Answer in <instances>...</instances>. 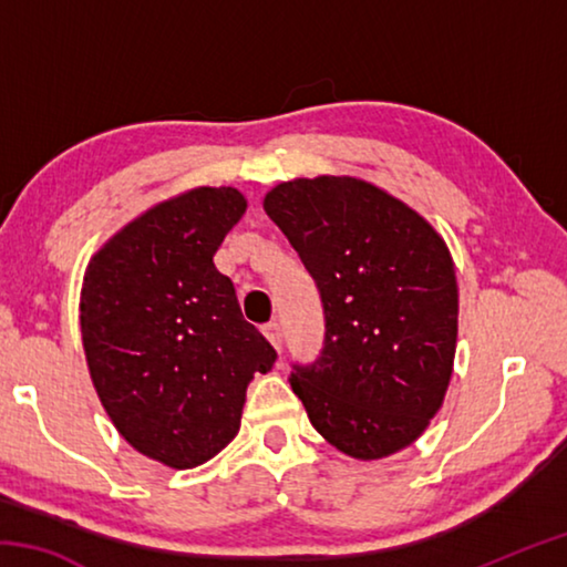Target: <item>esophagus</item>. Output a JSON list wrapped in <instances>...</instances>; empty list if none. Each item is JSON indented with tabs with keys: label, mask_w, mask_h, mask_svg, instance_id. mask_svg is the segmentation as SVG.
I'll use <instances>...</instances> for the list:
<instances>
[{
	"label": "esophagus",
	"mask_w": 567,
	"mask_h": 567,
	"mask_svg": "<svg viewBox=\"0 0 567 567\" xmlns=\"http://www.w3.org/2000/svg\"><path fill=\"white\" fill-rule=\"evenodd\" d=\"M262 332H265V338L270 340L277 350H282V328H280V322H277V320L265 322L262 324Z\"/></svg>",
	"instance_id": "esophagus-1"
}]
</instances>
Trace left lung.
Here are the masks:
<instances>
[{
  "label": "left lung",
  "mask_w": 567,
  "mask_h": 567,
  "mask_svg": "<svg viewBox=\"0 0 567 567\" xmlns=\"http://www.w3.org/2000/svg\"><path fill=\"white\" fill-rule=\"evenodd\" d=\"M265 213L318 285L324 340L292 362L315 430L344 455L410 445L443 405L457 340L453 257L417 213L352 177L282 182Z\"/></svg>",
  "instance_id": "1"
}]
</instances>
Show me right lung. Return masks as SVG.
<instances>
[{"label":"right lung","instance_id":"obj_1","mask_svg":"<svg viewBox=\"0 0 567 567\" xmlns=\"http://www.w3.org/2000/svg\"><path fill=\"white\" fill-rule=\"evenodd\" d=\"M247 203L197 187L152 207L92 257L82 342L114 427L142 455L185 470L237 435L245 392L277 352L215 267Z\"/></svg>","mask_w":567,"mask_h":567}]
</instances>
